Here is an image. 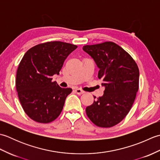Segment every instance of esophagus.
Instances as JSON below:
<instances>
[{
	"mask_svg": "<svg viewBox=\"0 0 160 160\" xmlns=\"http://www.w3.org/2000/svg\"><path fill=\"white\" fill-rule=\"evenodd\" d=\"M75 92H76L77 94L80 95V94H83L84 93V91H82V89H77L75 90Z\"/></svg>",
	"mask_w": 160,
	"mask_h": 160,
	"instance_id": "34e87169",
	"label": "esophagus"
}]
</instances>
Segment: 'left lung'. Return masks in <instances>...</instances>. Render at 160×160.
<instances>
[{
	"instance_id": "left-lung-1",
	"label": "left lung",
	"mask_w": 160,
	"mask_h": 160,
	"mask_svg": "<svg viewBox=\"0 0 160 160\" xmlns=\"http://www.w3.org/2000/svg\"><path fill=\"white\" fill-rule=\"evenodd\" d=\"M82 49L96 62L100 69L98 79L105 87L103 96L86 108V113L98 127H112L127 116L133 104L139 89L138 64L113 42L84 45Z\"/></svg>"
}]
</instances>
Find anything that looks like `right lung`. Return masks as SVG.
<instances>
[{"label": "right lung", "instance_id": "obj_1", "mask_svg": "<svg viewBox=\"0 0 160 160\" xmlns=\"http://www.w3.org/2000/svg\"><path fill=\"white\" fill-rule=\"evenodd\" d=\"M73 44L50 41L30 48L19 63L16 87L20 102L28 116L39 123H49L59 116L72 89L52 81L64 60L76 49Z\"/></svg>", "mask_w": 160, "mask_h": 160}]
</instances>
